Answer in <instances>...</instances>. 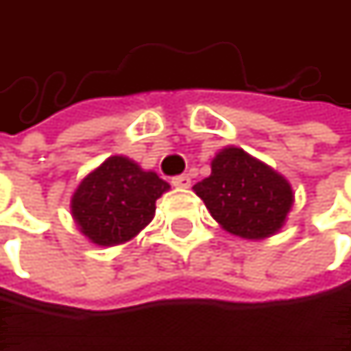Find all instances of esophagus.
I'll return each instance as SVG.
<instances>
[{
	"label": "esophagus",
	"mask_w": 351,
	"mask_h": 351,
	"mask_svg": "<svg viewBox=\"0 0 351 351\" xmlns=\"http://www.w3.org/2000/svg\"><path fill=\"white\" fill-rule=\"evenodd\" d=\"M173 184L178 186V189H186V186H191V176L189 175H178L173 178Z\"/></svg>",
	"instance_id": "1"
}]
</instances>
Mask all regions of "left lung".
Returning a JSON list of instances; mask_svg holds the SVG:
<instances>
[{"mask_svg":"<svg viewBox=\"0 0 351 351\" xmlns=\"http://www.w3.org/2000/svg\"><path fill=\"white\" fill-rule=\"evenodd\" d=\"M193 191L226 232L244 240L278 234L295 203L285 176L236 146H226L213 156L211 175Z\"/></svg>","mask_w":351,"mask_h":351,"instance_id":"left-lung-1","label":"left lung"}]
</instances>
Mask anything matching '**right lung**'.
Returning a JSON list of instances; mask_svg holds the SVG:
<instances>
[{
    "label": "right lung",
    "mask_w": 351,
    "mask_h": 351,
    "mask_svg": "<svg viewBox=\"0 0 351 351\" xmlns=\"http://www.w3.org/2000/svg\"><path fill=\"white\" fill-rule=\"evenodd\" d=\"M169 189L167 180L128 156H109L77 184L71 215L91 244H125L154 219L156 199Z\"/></svg>",
    "instance_id": "add662e5"
}]
</instances>
